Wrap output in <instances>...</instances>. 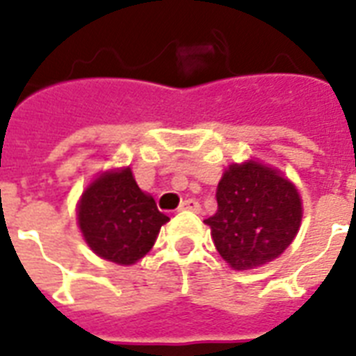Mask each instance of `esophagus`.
Here are the masks:
<instances>
[{
	"instance_id": "esophagus-1",
	"label": "esophagus",
	"mask_w": 356,
	"mask_h": 356,
	"mask_svg": "<svg viewBox=\"0 0 356 356\" xmlns=\"http://www.w3.org/2000/svg\"><path fill=\"white\" fill-rule=\"evenodd\" d=\"M179 211H190V212H200L201 207L200 203L195 200H186L181 203V207H179Z\"/></svg>"
}]
</instances>
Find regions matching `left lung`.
I'll list each match as a JSON object with an SVG mask.
<instances>
[{
	"label": "left lung",
	"instance_id": "left-lung-1",
	"mask_svg": "<svg viewBox=\"0 0 356 356\" xmlns=\"http://www.w3.org/2000/svg\"><path fill=\"white\" fill-rule=\"evenodd\" d=\"M218 211L207 218L218 253L233 270H253L292 243L303 207L292 181L257 161L231 164L216 190Z\"/></svg>",
	"mask_w": 356,
	"mask_h": 356
}]
</instances>
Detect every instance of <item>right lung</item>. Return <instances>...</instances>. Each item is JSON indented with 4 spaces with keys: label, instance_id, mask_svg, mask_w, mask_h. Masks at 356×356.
<instances>
[{
    "label": "right lung",
    "instance_id": "right-lung-1",
    "mask_svg": "<svg viewBox=\"0 0 356 356\" xmlns=\"http://www.w3.org/2000/svg\"><path fill=\"white\" fill-rule=\"evenodd\" d=\"M170 218L138 188L131 168L97 175L83 192L77 223L88 248L102 259L131 266L149 253Z\"/></svg>",
    "mask_w": 356,
    "mask_h": 356
}]
</instances>
